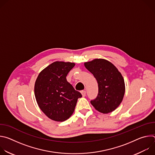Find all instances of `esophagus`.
Wrapping results in <instances>:
<instances>
[{"label":"esophagus","instance_id":"esophagus-1","mask_svg":"<svg viewBox=\"0 0 155 155\" xmlns=\"http://www.w3.org/2000/svg\"><path fill=\"white\" fill-rule=\"evenodd\" d=\"M81 93L83 97H85V96H86V92L85 91H81Z\"/></svg>","mask_w":155,"mask_h":155}]
</instances>
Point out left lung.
I'll return each instance as SVG.
<instances>
[{
    "mask_svg": "<svg viewBox=\"0 0 155 155\" xmlns=\"http://www.w3.org/2000/svg\"><path fill=\"white\" fill-rule=\"evenodd\" d=\"M84 65L98 83V95L91 101V104L98 112L104 114L114 111L121 103L125 93L121 74L112 62L104 59H94L84 62Z\"/></svg>",
    "mask_w": 155,
    "mask_h": 155,
    "instance_id": "8db88e82",
    "label": "left lung"
}]
</instances>
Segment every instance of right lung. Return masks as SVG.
Instances as JSON below:
<instances>
[{
  "label": "right lung",
  "mask_w": 155,
  "mask_h": 155,
  "mask_svg": "<svg viewBox=\"0 0 155 155\" xmlns=\"http://www.w3.org/2000/svg\"><path fill=\"white\" fill-rule=\"evenodd\" d=\"M74 62L56 61L43 69L34 85L37 103L41 111L50 119L64 121L73 114L81 93L66 79L74 67Z\"/></svg>",
  "instance_id": "right-lung-1"
}]
</instances>
